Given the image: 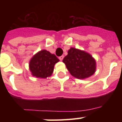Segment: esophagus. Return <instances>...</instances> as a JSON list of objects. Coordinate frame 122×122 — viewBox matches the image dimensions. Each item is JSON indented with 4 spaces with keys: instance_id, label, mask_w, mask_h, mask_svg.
I'll use <instances>...</instances> for the list:
<instances>
[{
    "instance_id": "esophagus-1",
    "label": "esophagus",
    "mask_w": 122,
    "mask_h": 122,
    "mask_svg": "<svg viewBox=\"0 0 122 122\" xmlns=\"http://www.w3.org/2000/svg\"><path fill=\"white\" fill-rule=\"evenodd\" d=\"M63 58H64V56H61L60 57H59V59H60V60H61V61L63 60Z\"/></svg>"
}]
</instances>
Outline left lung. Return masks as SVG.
<instances>
[{
	"instance_id": "left-lung-1",
	"label": "left lung",
	"mask_w": 122,
	"mask_h": 122,
	"mask_svg": "<svg viewBox=\"0 0 122 122\" xmlns=\"http://www.w3.org/2000/svg\"><path fill=\"white\" fill-rule=\"evenodd\" d=\"M63 62L72 76L77 79H86L93 75L96 70V61L89 53L71 48Z\"/></svg>"
}]
</instances>
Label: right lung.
<instances>
[{
  "instance_id": "1",
  "label": "right lung",
  "mask_w": 122,
  "mask_h": 122,
  "mask_svg": "<svg viewBox=\"0 0 122 122\" xmlns=\"http://www.w3.org/2000/svg\"><path fill=\"white\" fill-rule=\"evenodd\" d=\"M59 61L54 54L43 49L33 56L29 62V69L33 76L46 78L52 74L55 64Z\"/></svg>"
}]
</instances>
